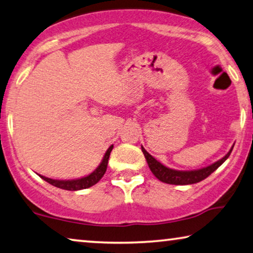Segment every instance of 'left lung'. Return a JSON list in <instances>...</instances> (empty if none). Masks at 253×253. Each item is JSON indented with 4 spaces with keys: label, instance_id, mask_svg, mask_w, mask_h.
I'll use <instances>...</instances> for the list:
<instances>
[{
    "label": "left lung",
    "instance_id": "1",
    "mask_svg": "<svg viewBox=\"0 0 253 253\" xmlns=\"http://www.w3.org/2000/svg\"><path fill=\"white\" fill-rule=\"evenodd\" d=\"M232 150H233V146L230 150V152L218 160L217 162L211 164V166H208L206 168H203V169L195 170V171H178L170 169V168L164 167L163 164L160 163L159 161L152 156L150 153H147L145 148L142 146V152L144 156H145L148 167L156 178H158L160 181L169 183V184H191V183H197L200 182L202 180L206 179L208 175H211L213 172L217 169L219 166L225 162V160L230 156Z\"/></svg>",
    "mask_w": 253,
    "mask_h": 253
}]
</instances>
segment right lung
I'll use <instances>...</instances> for the list:
<instances>
[{"instance_id":"1","label":"right lung","mask_w":253,"mask_h":253,"mask_svg":"<svg viewBox=\"0 0 253 253\" xmlns=\"http://www.w3.org/2000/svg\"><path fill=\"white\" fill-rule=\"evenodd\" d=\"M112 147H114V145H111L109 148H108L105 156H103L101 163H100V166L93 172H92L91 174L86 175V177L81 178V179H76V180H54L50 178H46V177H43V175H40V174H39V177L42 178L48 183L53 184V186L57 187V188H61V189L71 190V191L86 189V188H90L93 186V184L97 183L99 180L103 177V174L106 173L108 160H109L110 152L112 151Z\"/></svg>"}]
</instances>
